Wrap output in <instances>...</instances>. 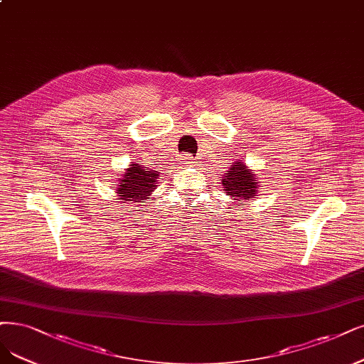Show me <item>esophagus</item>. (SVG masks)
Listing matches in <instances>:
<instances>
[{
  "instance_id": "34e87169",
  "label": "esophagus",
  "mask_w": 364,
  "mask_h": 364,
  "mask_svg": "<svg viewBox=\"0 0 364 364\" xmlns=\"http://www.w3.org/2000/svg\"><path fill=\"white\" fill-rule=\"evenodd\" d=\"M180 164L183 166H191V165L195 164V161H193V157L191 154H181L180 156Z\"/></svg>"
}]
</instances>
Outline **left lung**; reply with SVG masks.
Segmentation results:
<instances>
[{
    "label": "left lung",
    "instance_id": "8db88e82",
    "mask_svg": "<svg viewBox=\"0 0 364 364\" xmlns=\"http://www.w3.org/2000/svg\"><path fill=\"white\" fill-rule=\"evenodd\" d=\"M223 192L230 196L234 203L237 200H245L258 196L259 183L257 180V173L247 168L243 160H237L228 169L222 178Z\"/></svg>",
    "mask_w": 364,
    "mask_h": 364
}]
</instances>
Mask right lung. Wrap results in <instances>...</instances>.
Masks as SVG:
<instances>
[{
  "label": "right lung",
  "instance_id": "right-lung-1",
  "mask_svg": "<svg viewBox=\"0 0 364 364\" xmlns=\"http://www.w3.org/2000/svg\"><path fill=\"white\" fill-rule=\"evenodd\" d=\"M160 177L157 171L148 169L146 166L132 161L123 177L118 178L115 187L117 199L127 204H141L146 199H151V193L157 187V178Z\"/></svg>",
  "mask_w": 364,
  "mask_h": 364
}]
</instances>
